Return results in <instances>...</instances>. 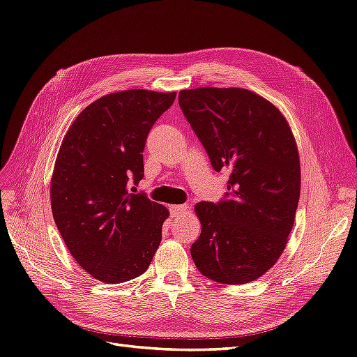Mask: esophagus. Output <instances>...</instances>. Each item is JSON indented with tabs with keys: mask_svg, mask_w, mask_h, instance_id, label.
Here are the masks:
<instances>
[{
	"mask_svg": "<svg viewBox=\"0 0 357 357\" xmlns=\"http://www.w3.org/2000/svg\"><path fill=\"white\" fill-rule=\"evenodd\" d=\"M169 211L172 214V218H181L188 213V205L186 204H180V205H171Z\"/></svg>",
	"mask_w": 357,
	"mask_h": 357,
	"instance_id": "34e87169",
	"label": "esophagus"
}]
</instances>
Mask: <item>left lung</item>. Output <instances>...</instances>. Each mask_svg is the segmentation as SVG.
<instances>
[{
	"mask_svg": "<svg viewBox=\"0 0 357 357\" xmlns=\"http://www.w3.org/2000/svg\"><path fill=\"white\" fill-rule=\"evenodd\" d=\"M178 104L215 171L229 172L219 202H199L201 235L190 255L214 282L244 284L282 256L301 190L295 138L283 114L252 91H180Z\"/></svg>",
	"mask_w": 357,
	"mask_h": 357,
	"instance_id": "1",
	"label": "left lung"
}]
</instances>
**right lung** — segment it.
<instances>
[{"instance_id": "right-lung-1", "label": "right lung", "mask_w": 357, "mask_h": 357, "mask_svg": "<svg viewBox=\"0 0 357 357\" xmlns=\"http://www.w3.org/2000/svg\"><path fill=\"white\" fill-rule=\"evenodd\" d=\"M176 92L131 89L101 96L77 116L53 169V219L77 264L102 283L149 268L168 210L129 186L144 177L143 150ZM134 192V190H132Z\"/></svg>"}]
</instances>
